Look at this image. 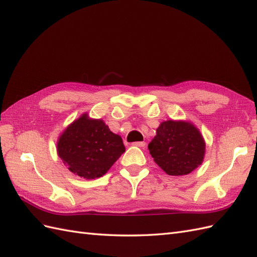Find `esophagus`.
<instances>
[{"instance_id": "34e87169", "label": "esophagus", "mask_w": 257, "mask_h": 257, "mask_svg": "<svg viewBox=\"0 0 257 257\" xmlns=\"http://www.w3.org/2000/svg\"><path fill=\"white\" fill-rule=\"evenodd\" d=\"M133 146L139 147V148H145L146 147V142L145 141H138V142H134Z\"/></svg>"}]
</instances>
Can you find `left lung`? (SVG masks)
Returning a JSON list of instances; mask_svg holds the SVG:
<instances>
[{
  "instance_id": "8db88e82",
  "label": "left lung",
  "mask_w": 257,
  "mask_h": 257,
  "mask_svg": "<svg viewBox=\"0 0 257 257\" xmlns=\"http://www.w3.org/2000/svg\"><path fill=\"white\" fill-rule=\"evenodd\" d=\"M205 141L199 130L187 121H163L149 143L150 154L166 174L186 175L202 163Z\"/></svg>"
}]
</instances>
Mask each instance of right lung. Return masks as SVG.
<instances>
[{"instance_id": "obj_1", "label": "right lung", "mask_w": 257, "mask_h": 257, "mask_svg": "<svg viewBox=\"0 0 257 257\" xmlns=\"http://www.w3.org/2000/svg\"><path fill=\"white\" fill-rule=\"evenodd\" d=\"M126 150L120 136L101 119L83 114L65 129L58 141V154L65 166L86 180L106 174Z\"/></svg>"}]
</instances>
